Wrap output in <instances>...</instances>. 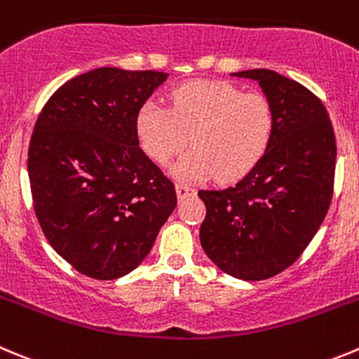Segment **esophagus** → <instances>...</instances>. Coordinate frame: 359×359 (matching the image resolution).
<instances>
[{"label": "esophagus", "instance_id": "34e87169", "mask_svg": "<svg viewBox=\"0 0 359 359\" xmlns=\"http://www.w3.org/2000/svg\"><path fill=\"white\" fill-rule=\"evenodd\" d=\"M195 195H196L195 187L187 186V184H177V196H179V200L189 198V196H195Z\"/></svg>", "mask_w": 359, "mask_h": 359}]
</instances>
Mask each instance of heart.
Instances as JSON below:
<instances>
[{
	"label": "heart",
	"mask_w": 359,
	"mask_h": 359,
	"mask_svg": "<svg viewBox=\"0 0 359 359\" xmlns=\"http://www.w3.org/2000/svg\"><path fill=\"white\" fill-rule=\"evenodd\" d=\"M273 129V106L264 93L207 79L177 86L170 108L147 100L136 115L140 143L156 163H168L187 142L193 145L172 170L184 180L243 179L267 152Z\"/></svg>",
	"instance_id": "obj_1"
}]
</instances>
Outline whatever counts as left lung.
Masks as SVG:
<instances>
[{"instance_id": "8db88e82", "label": "left lung", "mask_w": 359, "mask_h": 359, "mask_svg": "<svg viewBox=\"0 0 359 359\" xmlns=\"http://www.w3.org/2000/svg\"><path fill=\"white\" fill-rule=\"evenodd\" d=\"M269 99L274 129L267 152L236 186L198 191L205 203L203 251L223 273L267 280L301 257L333 198L337 142L323 100L269 69L236 72Z\"/></svg>"}]
</instances>
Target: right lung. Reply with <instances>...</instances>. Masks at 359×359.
<instances>
[{"instance_id": "add662e5", "label": "right lung", "mask_w": 359, "mask_h": 359, "mask_svg": "<svg viewBox=\"0 0 359 359\" xmlns=\"http://www.w3.org/2000/svg\"><path fill=\"white\" fill-rule=\"evenodd\" d=\"M168 78L100 67L60 86L28 149L35 216L81 274L115 280L142 264L177 205L172 180L140 147L136 115Z\"/></svg>"}]
</instances>
